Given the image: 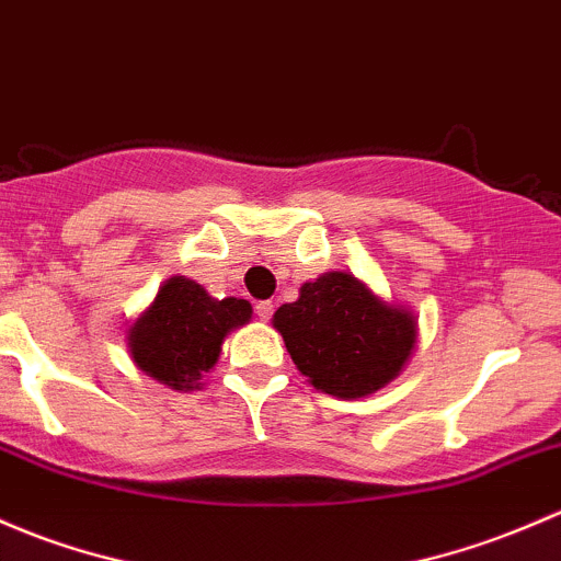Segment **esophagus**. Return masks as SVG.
<instances>
[{"instance_id":"34e87169","label":"esophagus","mask_w":561,"mask_h":561,"mask_svg":"<svg viewBox=\"0 0 561 561\" xmlns=\"http://www.w3.org/2000/svg\"><path fill=\"white\" fill-rule=\"evenodd\" d=\"M255 311L263 322H268L271 314H274V304H271V300H261V304L255 306Z\"/></svg>"}]
</instances>
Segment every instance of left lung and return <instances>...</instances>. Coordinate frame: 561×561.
<instances>
[{"label":"left lung","mask_w":561,"mask_h":561,"mask_svg":"<svg viewBox=\"0 0 561 561\" xmlns=\"http://www.w3.org/2000/svg\"><path fill=\"white\" fill-rule=\"evenodd\" d=\"M271 322L306 381L341 400L398 379L420 339L414 311L381 300L350 271L304 282L298 300L282 304Z\"/></svg>","instance_id":"1"}]
</instances>
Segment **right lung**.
Segmentation results:
<instances>
[{"label": "right lung", "mask_w": 561, "mask_h": 561, "mask_svg": "<svg viewBox=\"0 0 561 561\" xmlns=\"http://www.w3.org/2000/svg\"><path fill=\"white\" fill-rule=\"evenodd\" d=\"M252 320L244 298H211L198 282L172 276L126 330L134 365L169 389H202V376L220 359L222 341Z\"/></svg>", "instance_id": "obj_1"}]
</instances>
